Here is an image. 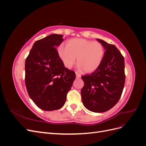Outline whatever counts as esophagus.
Here are the masks:
<instances>
[{
  "label": "esophagus",
  "mask_w": 146,
  "mask_h": 146,
  "mask_svg": "<svg viewBox=\"0 0 146 146\" xmlns=\"http://www.w3.org/2000/svg\"><path fill=\"white\" fill-rule=\"evenodd\" d=\"M76 78H80L81 77V75H80V74H78V73L76 72Z\"/></svg>",
  "instance_id": "34e87169"
}]
</instances>
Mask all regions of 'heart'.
<instances>
[{"label": "heart", "mask_w": 146, "mask_h": 146, "mask_svg": "<svg viewBox=\"0 0 146 146\" xmlns=\"http://www.w3.org/2000/svg\"><path fill=\"white\" fill-rule=\"evenodd\" d=\"M58 53L66 68H71L76 63L79 69L91 73L98 69L104 56L102 44L83 38H73L66 42V46L58 47Z\"/></svg>", "instance_id": "1"}]
</instances>
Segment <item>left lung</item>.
<instances>
[{
	"mask_svg": "<svg viewBox=\"0 0 146 146\" xmlns=\"http://www.w3.org/2000/svg\"><path fill=\"white\" fill-rule=\"evenodd\" d=\"M105 52L99 67L90 75L82 76L84 86L81 90L85 108L95 113L108 111L122 95L125 84L124 58L117 48L97 39Z\"/></svg>",
	"mask_w": 146,
	"mask_h": 146,
	"instance_id": "left-lung-1",
	"label": "left lung"
}]
</instances>
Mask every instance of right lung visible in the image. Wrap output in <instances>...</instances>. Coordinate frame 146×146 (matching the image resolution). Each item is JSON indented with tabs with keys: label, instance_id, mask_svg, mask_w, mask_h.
Returning a JSON list of instances; mask_svg holds the SVG:
<instances>
[{
	"label": "right lung",
	"instance_id": "1",
	"mask_svg": "<svg viewBox=\"0 0 146 146\" xmlns=\"http://www.w3.org/2000/svg\"><path fill=\"white\" fill-rule=\"evenodd\" d=\"M63 35L52 34L35 42L25 63V83L28 94L37 107L44 111L60 109L76 78L64 67L56 47Z\"/></svg>",
	"mask_w": 146,
	"mask_h": 146
}]
</instances>
